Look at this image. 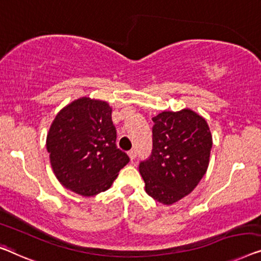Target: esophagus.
Here are the masks:
<instances>
[{
    "label": "esophagus",
    "instance_id": "obj_1",
    "mask_svg": "<svg viewBox=\"0 0 261 261\" xmlns=\"http://www.w3.org/2000/svg\"><path fill=\"white\" fill-rule=\"evenodd\" d=\"M128 155H129L130 160H134V159L137 158V149H130L129 152H128Z\"/></svg>",
    "mask_w": 261,
    "mask_h": 261
}]
</instances>
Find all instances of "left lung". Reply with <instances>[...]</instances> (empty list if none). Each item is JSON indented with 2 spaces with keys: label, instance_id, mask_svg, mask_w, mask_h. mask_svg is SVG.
<instances>
[{
  "label": "left lung",
  "instance_id": "8db88e82",
  "mask_svg": "<svg viewBox=\"0 0 261 261\" xmlns=\"http://www.w3.org/2000/svg\"><path fill=\"white\" fill-rule=\"evenodd\" d=\"M153 148L140 162L147 194L172 205L190 194L208 167L212 135L196 113L162 112L153 118Z\"/></svg>",
  "mask_w": 261,
  "mask_h": 261
}]
</instances>
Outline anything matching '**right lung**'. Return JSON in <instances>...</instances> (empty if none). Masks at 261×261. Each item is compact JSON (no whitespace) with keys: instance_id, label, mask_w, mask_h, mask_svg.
<instances>
[{"instance_id":"obj_1","label":"right lung","mask_w":261,"mask_h":261,"mask_svg":"<svg viewBox=\"0 0 261 261\" xmlns=\"http://www.w3.org/2000/svg\"><path fill=\"white\" fill-rule=\"evenodd\" d=\"M47 150L58 180L84 196L107 191L129 156L116 146L112 108L105 101L75 100L56 115Z\"/></svg>"}]
</instances>
